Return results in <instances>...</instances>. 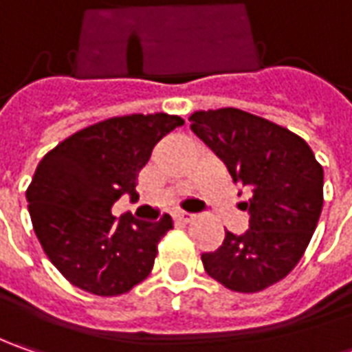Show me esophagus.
I'll use <instances>...</instances> for the list:
<instances>
[{"label":"esophagus","instance_id":"esophagus-1","mask_svg":"<svg viewBox=\"0 0 352 352\" xmlns=\"http://www.w3.org/2000/svg\"><path fill=\"white\" fill-rule=\"evenodd\" d=\"M194 217H196V213H190V211H178V213H176V219H180L184 223L192 221Z\"/></svg>","mask_w":352,"mask_h":352}]
</instances>
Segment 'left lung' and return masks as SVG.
<instances>
[{
	"label": "left lung",
	"mask_w": 352,
	"mask_h": 352,
	"mask_svg": "<svg viewBox=\"0 0 352 352\" xmlns=\"http://www.w3.org/2000/svg\"><path fill=\"white\" fill-rule=\"evenodd\" d=\"M190 129L249 188V229L225 231L201 263L213 280L243 294L261 292L300 263L323 208V168L309 144L276 123L235 107L196 111Z\"/></svg>",
	"instance_id": "1"
}]
</instances>
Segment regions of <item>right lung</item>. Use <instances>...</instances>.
I'll use <instances>...</instances> for the list:
<instances>
[{"mask_svg": "<svg viewBox=\"0 0 352 352\" xmlns=\"http://www.w3.org/2000/svg\"><path fill=\"white\" fill-rule=\"evenodd\" d=\"M168 113L111 117L56 144L27 190L33 229L66 280L96 296H119L151 274L170 215L141 221L113 215L121 196L139 197V172L156 142L182 127Z\"/></svg>", "mask_w": 352, "mask_h": 352, "instance_id": "add662e5", "label": "right lung"}]
</instances>
